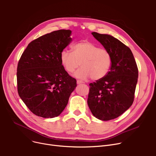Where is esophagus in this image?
Segmentation results:
<instances>
[{
	"label": "esophagus",
	"instance_id": "obj_1",
	"mask_svg": "<svg viewBox=\"0 0 156 156\" xmlns=\"http://www.w3.org/2000/svg\"><path fill=\"white\" fill-rule=\"evenodd\" d=\"M76 83H77V84H81V83H83V81H81V80H77Z\"/></svg>",
	"mask_w": 156,
	"mask_h": 156
}]
</instances>
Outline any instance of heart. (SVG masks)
<instances>
[{
    "mask_svg": "<svg viewBox=\"0 0 156 156\" xmlns=\"http://www.w3.org/2000/svg\"><path fill=\"white\" fill-rule=\"evenodd\" d=\"M72 50L73 52L63 50L60 54L61 64L68 73H73L81 64L82 67L75 73V76L81 80L89 77L100 80L109 73L112 57L107 49L89 41H81L74 45Z\"/></svg>",
    "mask_w": 156,
    "mask_h": 156,
    "instance_id": "obj_1",
    "label": "heart"
}]
</instances>
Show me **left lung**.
I'll return each instance as SVG.
<instances>
[{
  "instance_id": "8db88e82",
  "label": "left lung",
  "mask_w": 156,
  "mask_h": 156,
  "mask_svg": "<svg viewBox=\"0 0 156 156\" xmlns=\"http://www.w3.org/2000/svg\"><path fill=\"white\" fill-rule=\"evenodd\" d=\"M92 34L110 52L112 64L104 78L89 84L87 103L95 118L108 121L119 117L132 105L138 71L128 47L109 35Z\"/></svg>"
}]
</instances>
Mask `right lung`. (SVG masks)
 Wrapping results in <instances>:
<instances>
[{
	"mask_svg": "<svg viewBox=\"0 0 156 156\" xmlns=\"http://www.w3.org/2000/svg\"><path fill=\"white\" fill-rule=\"evenodd\" d=\"M71 31L59 30L31 41L17 68L18 92L35 115L52 118L67 105L76 80L61 64L60 54L71 42Z\"/></svg>",
	"mask_w": 156,
	"mask_h": 156,
	"instance_id": "obj_1",
	"label": "right lung"
}]
</instances>
